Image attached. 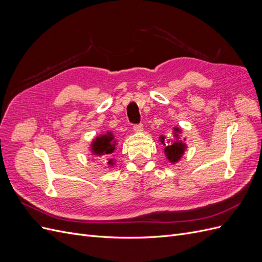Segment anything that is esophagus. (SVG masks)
<instances>
[{
  "label": "esophagus",
  "mask_w": 262,
  "mask_h": 262,
  "mask_svg": "<svg viewBox=\"0 0 262 262\" xmlns=\"http://www.w3.org/2000/svg\"><path fill=\"white\" fill-rule=\"evenodd\" d=\"M133 130H134V132H137V133H140V132H142L143 131V124H136L133 126Z\"/></svg>",
  "instance_id": "1"
}]
</instances>
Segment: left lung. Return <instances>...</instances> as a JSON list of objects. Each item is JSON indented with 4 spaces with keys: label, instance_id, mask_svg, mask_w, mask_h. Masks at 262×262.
<instances>
[{
    "label": "left lung",
    "instance_id": "obj_1",
    "mask_svg": "<svg viewBox=\"0 0 262 262\" xmlns=\"http://www.w3.org/2000/svg\"><path fill=\"white\" fill-rule=\"evenodd\" d=\"M181 129L178 126H173L172 129V139H166L165 136H161L158 138V141L161 142L164 146V153L167 161L170 164L178 163L181 157L184 156L185 150L187 149V144L185 143L186 139L180 138Z\"/></svg>",
    "mask_w": 262,
    "mask_h": 262
}]
</instances>
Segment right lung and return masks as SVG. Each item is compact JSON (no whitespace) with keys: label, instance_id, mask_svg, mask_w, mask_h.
I'll return each mask as SVG.
<instances>
[{"label":"right lung","instance_id":"obj_1","mask_svg":"<svg viewBox=\"0 0 262 262\" xmlns=\"http://www.w3.org/2000/svg\"><path fill=\"white\" fill-rule=\"evenodd\" d=\"M117 145V140L115 139L114 133L112 131H107L106 133L99 134L98 137H95L91 143V153L94 156H102L107 157V164L110 167H114L116 161L115 158H110Z\"/></svg>","mask_w":262,"mask_h":262}]
</instances>
